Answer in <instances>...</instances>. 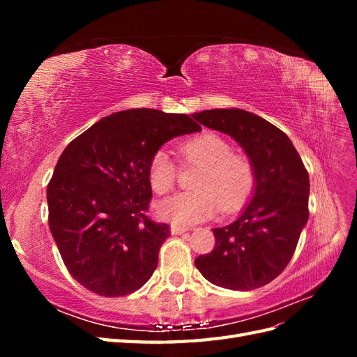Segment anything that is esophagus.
Here are the masks:
<instances>
[{"label": "esophagus", "instance_id": "34e87169", "mask_svg": "<svg viewBox=\"0 0 357 357\" xmlns=\"http://www.w3.org/2000/svg\"><path fill=\"white\" fill-rule=\"evenodd\" d=\"M189 229L188 228H183V226H178V225H171V234L172 235H181L188 232Z\"/></svg>", "mask_w": 357, "mask_h": 357}]
</instances>
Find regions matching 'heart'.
Masks as SVG:
<instances>
[{
	"mask_svg": "<svg viewBox=\"0 0 357 357\" xmlns=\"http://www.w3.org/2000/svg\"><path fill=\"white\" fill-rule=\"evenodd\" d=\"M186 164L199 165L195 189L164 199L158 205L162 219L176 225H193L211 219L222 208L235 211L252 197L256 169L250 158L234 153L232 146L214 132H202L178 146ZM177 168L165 150H158L149 162L152 189L164 195L176 185Z\"/></svg>",
	"mask_w": 357,
	"mask_h": 357,
	"instance_id": "heart-1",
	"label": "heart"
}]
</instances>
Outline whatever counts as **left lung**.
<instances>
[{
    "instance_id": "8db88e82",
    "label": "left lung",
    "mask_w": 357,
    "mask_h": 357,
    "mask_svg": "<svg viewBox=\"0 0 357 357\" xmlns=\"http://www.w3.org/2000/svg\"><path fill=\"white\" fill-rule=\"evenodd\" d=\"M193 117L231 135L256 169L250 202L235 222L213 229L215 245L195 259V266L215 286L262 287L283 273L308 220V172L289 137L261 116L214 109Z\"/></svg>"
}]
</instances>
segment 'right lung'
Here are the masks:
<instances>
[{"label":"right lung","instance_id":"obj_1","mask_svg":"<svg viewBox=\"0 0 357 357\" xmlns=\"http://www.w3.org/2000/svg\"><path fill=\"white\" fill-rule=\"evenodd\" d=\"M199 129L188 114L134 109L101 119L66 147L47 185L49 228L75 282L116 298L152 277L169 226L146 214L149 162L171 138Z\"/></svg>","mask_w":357,"mask_h":357}]
</instances>
